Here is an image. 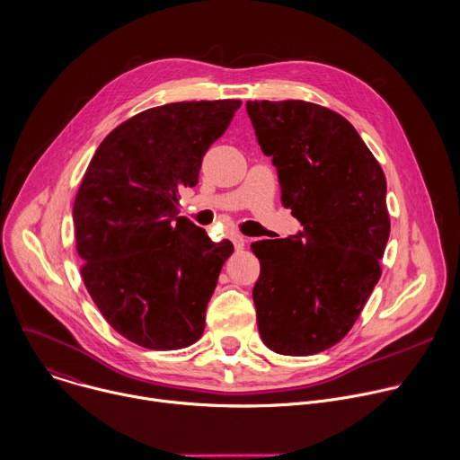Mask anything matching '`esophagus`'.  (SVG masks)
<instances>
[{
    "mask_svg": "<svg viewBox=\"0 0 460 460\" xmlns=\"http://www.w3.org/2000/svg\"><path fill=\"white\" fill-rule=\"evenodd\" d=\"M231 240H233V243H234V249H236V251H242V249L245 247V242H247L242 234H233V236H231Z\"/></svg>",
    "mask_w": 460,
    "mask_h": 460,
    "instance_id": "esophagus-1",
    "label": "esophagus"
}]
</instances>
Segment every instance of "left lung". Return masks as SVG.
<instances>
[{
  "instance_id": "obj_1",
  "label": "left lung",
  "mask_w": 460,
  "mask_h": 460,
  "mask_svg": "<svg viewBox=\"0 0 460 460\" xmlns=\"http://www.w3.org/2000/svg\"><path fill=\"white\" fill-rule=\"evenodd\" d=\"M258 144L278 170L281 202L303 233L251 245L261 341L281 356H313L358 322L390 236L386 179L356 128L299 99L247 101Z\"/></svg>"
}]
</instances>
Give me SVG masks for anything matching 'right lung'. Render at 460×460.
<instances>
[{
	"mask_svg": "<svg viewBox=\"0 0 460 460\" xmlns=\"http://www.w3.org/2000/svg\"><path fill=\"white\" fill-rule=\"evenodd\" d=\"M240 99L184 101L144 110L97 147L74 202L81 278L108 325L149 350L197 343L229 240L215 243L179 217L182 188Z\"/></svg>",
	"mask_w": 460,
	"mask_h": 460,
	"instance_id": "add662e5",
	"label": "right lung"
}]
</instances>
